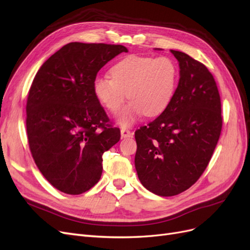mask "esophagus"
<instances>
[{
	"instance_id": "34e87169",
	"label": "esophagus",
	"mask_w": 250,
	"mask_h": 250,
	"mask_svg": "<svg viewBox=\"0 0 250 250\" xmlns=\"http://www.w3.org/2000/svg\"><path fill=\"white\" fill-rule=\"evenodd\" d=\"M120 134H122L123 138H127V137H132L133 136V133L130 130H127V128H125V127L120 130Z\"/></svg>"
}]
</instances>
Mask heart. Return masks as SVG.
Instances as JSON below:
<instances>
[{
	"mask_svg": "<svg viewBox=\"0 0 250 250\" xmlns=\"http://www.w3.org/2000/svg\"><path fill=\"white\" fill-rule=\"evenodd\" d=\"M107 76L96 77V99L112 113H117L126 95L132 102L120 112L118 124L127 127L146 114L158 116L171 103L179 81V68L169 57L128 56L112 66Z\"/></svg>",
	"mask_w": 250,
	"mask_h": 250,
	"instance_id": "heart-1",
	"label": "heart"
}]
</instances>
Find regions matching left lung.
<instances>
[{"label":"left lung","instance_id":"left-lung-1","mask_svg":"<svg viewBox=\"0 0 250 250\" xmlns=\"http://www.w3.org/2000/svg\"><path fill=\"white\" fill-rule=\"evenodd\" d=\"M180 66L173 99L162 114L135 132V167L159 196L178 195L200 178L222 128L218 88L203 63L170 50Z\"/></svg>","mask_w":250,"mask_h":250}]
</instances>
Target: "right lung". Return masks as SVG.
I'll use <instances>...</instances> for the list:
<instances>
[{"mask_svg": "<svg viewBox=\"0 0 250 250\" xmlns=\"http://www.w3.org/2000/svg\"><path fill=\"white\" fill-rule=\"evenodd\" d=\"M127 49L120 44L70 42L47 59L31 85L27 134L32 157L52 186L82 194L103 172V154L120 139L96 99L99 70Z\"/></svg>", "mask_w": 250, "mask_h": 250, "instance_id": "obj_1", "label": "right lung"}]
</instances>
